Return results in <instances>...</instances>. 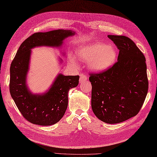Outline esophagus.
<instances>
[{
	"instance_id": "1",
	"label": "esophagus",
	"mask_w": 157,
	"mask_h": 157,
	"mask_svg": "<svg viewBox=\"0 0 157 157\" xmlns=\"http://www.w3.org/2000/svg\"><path fill=\"white\" fill-rule=\"evenodd\" d=\"M87 77L86 75H84V74L80 75V76H79V83H82L84 82L87 81Z\"/></svg>"
}]
</instances>
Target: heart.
Instances as JSON below:
<instances>
[{"label": "heart", "instance_id": "1", "mask_svg": "<svg viewBox=\"0 0 157 157\" xmlns=\"http://www.w3.org/2000/svg\"><path fill=\"white\" fill-rule=\"evenodd\" d=\"M117 50L113 46L101 42L82 47L76 55L78 59L87 62L88 68L95 73H101L109 69L117 61ZM70 62L76 63L74 56H70Z\"/></svg>", "mask_w": 157, "mask_h": 157}]
</instances>
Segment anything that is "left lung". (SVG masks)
<instances>
[{"label": "left lung", "instance_id": "obj_1", "mask_svg": "<svg viewBox=\"0 0 157 157\" xmlns=\"http://www.w3.org/2000/svg\"><path fill=\"white\" fill-rule=\"evenodd\" d=\"M107 37L119 50L117 62L105 71L90 75L91 108L99 120L115 124L137 115L148 82L145 58L134 42L124 36Z\"/></svg>", "mask_w": 157, "mask_h": 157}]
</instances>
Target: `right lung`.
<instances>
[{"label":"right lung","instance_id":"add662e5","mask_svg":"<svg viewBox=\"0 0 157 157\" xmlns=\"http://www.w3.org/2000/svg\"><path fill=\"white\" fill-rule=\"evenodd\" d=\"M75 34L74 31L63 29L36 33L25 40L19 47L10 65V93L23 117L29 122L42 126L58 123L67 109L68 92L78 86L79 78V75L58 74L46 91L33 93L27 84L31 50L41 46L61 48L63 40ZM59 61L63 62L60 58Z\"/></svg>","mask_w":157,"mask_h":157}]
</instances>
